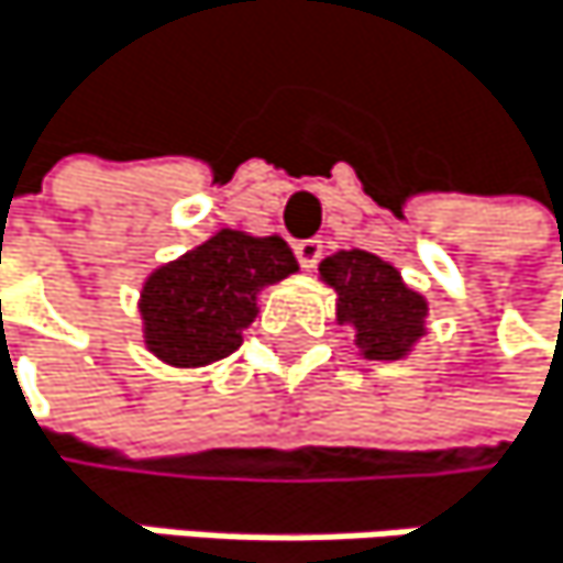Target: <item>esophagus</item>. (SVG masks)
<instances>
[{"label": "esophagus", "instance_id": "esophagus-1", "mask_svg": "<svg viewBox=\"0 0 563 563\" xmlns=\"http://www.w3.org/2000/svg\"><path fill=\"white\" fill-rule=\"evenodd\" d=\"M294 253H297V260H300V266L303 269H313L317 263H320V256H323V243L313 236V240H300L297 246H294Z\"/></svg>", "mask_w": 563, "mask_h": 563}]
</instances>
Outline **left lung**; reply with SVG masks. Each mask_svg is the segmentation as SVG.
Masks as SVG:
<instances>
[{"instance_id": "left-lung-1", "label": "left lung", "mask_w": 563, "mask_h": 563, "mask_svg": "<svg viewBox=\"0 0 563 563\" xmlns=\"http://www.w3.org/2000/svg\"><path fill=\"white\" fill-rule=\"evenodd\" d=\"M320 276L336 290V317L356 330V346L371 360H400L420 336L427 303L404 287L400 273L367 250L327 256Z\"/></svg>"}]
</instances>
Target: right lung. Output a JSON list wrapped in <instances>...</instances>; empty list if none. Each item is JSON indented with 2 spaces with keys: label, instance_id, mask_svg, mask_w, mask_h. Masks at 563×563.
<instances>
[{
  "label": "right lung",
  "instance_id": "right-lung-1",
  "mask_svg": "<svg viewBox=\"0 0 563 563\" xmlns=\"http://www.w3.org/2000/svg\"><path fill=\"white\" fill-rule=\"evenodd\" d=\"M297 269L279 236L220 230L183 260L159 266L143 287L146 346L173 367H203L230 356L256 317V290Z\"/></svg>",
  "mask_w": 563,
  "mask_h": 563
}]
</instances>
